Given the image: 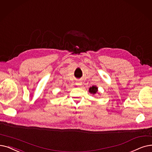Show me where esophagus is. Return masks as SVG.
I'll list each match as a JSON object with an SVG mask.
<instances>
[{"instance_id": "1", "label": "esophagus", "mask_w": 152, "mask_h": 152, "mask_svg": "<svg viewBox=\"0 0 152 152\" xmlns=\"http://www.w3.org/2000/svg\"><path fill=\"white\" fill-rule=\"evenodd\" d=\"M76 84L77 86H81V85L82 84V82L80 81V80H77L76 82Z\"/></svg>"}]
</instances>
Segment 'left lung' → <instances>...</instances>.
I'll use <instances>...</instances> for the list:
<instances>
[{"label": "left lung", "instance_id": "1", "mask_svg": "<svg viewBox=\"0 0 152 152\" xmlns=\"http://www.w3.org/2000/svg\"><path fill=\"white\" fill-rule=\"evenodd\" d=\"M89 91L91 94H96L97 92V88L96 86H92L89 88Z\"/></svg>", "mask_w": 152, "mask_h": 152}]
</instances>
